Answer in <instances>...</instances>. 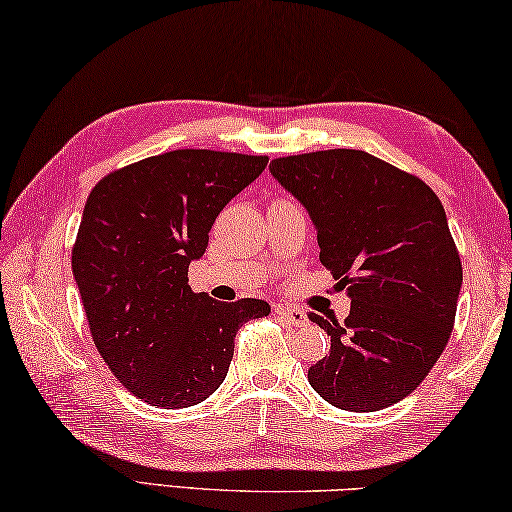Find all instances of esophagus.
Masks as SVG:
<instances>
[{
	"label": "esophagus",
	"instance_id": "1",
	"mask_svg": "<svg viewBox=\"0 0 512 512\" xmlns=\"http://www.w3.org/2000/svg\"><path fill=\"white\" fill-rule=\"evenodd\" d=\"M275 314H278L282 321H287L289 326H294V328H300L307 323V314L303 310H298V307H294V305H275Z\"/></svg>",
	"mask_w": 512,
	"mask_h": 512
}]
</instances>
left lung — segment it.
Here are the masks:
<instances>
[{"mask_svg":"<svg viewBox=\"0 0 512 512\" xmlns=\"http://www.w3.org/2000/svg\"><path fill=\"white\" fill-rule=\"evenodd\" d=\"M269 168L307 209L321 264L351 298L342 323L310 314L330 353L307 380L342 410L399 403L433 369L456 321L462 264L440 198L362 150L294 154Z\"/></svg>","mask_w":512,"mask_h":512,"instance_id":"left-lung-1","label":"left lung"}]
</instances>
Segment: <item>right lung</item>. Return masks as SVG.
<instances>
[{
    "mask_svg": "<svg viewBox=\"0 0 512 512\" xmlns=\"http://www.w3.org/2000/svg\"><path fill=\"white\" fill-rule=\"evenodd\" d=\"M269 157L173 150L95 184L72 248V275L93 342L113 376L145 403L175 410L212 396L243 323L271 312L259 298L193 294L216 216Z\"/></svg>",
    "mask_w": 512,
    "mask_h": 512,
    "instance_id": "add662e5",
    "label": "right lung"
}]
</instances>
